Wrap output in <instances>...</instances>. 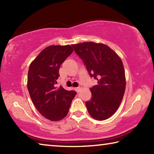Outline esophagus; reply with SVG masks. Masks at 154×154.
Segmentation results:
<instances>
[{
  "instance_id": "esophagus-1",
  "label": "esophagus",
  "mask_w": 154,
  "mask_h": 154,
  "mask_svg": "<svg viewBox=\"0 0 154 154\" xmlns=\"http://www.w3.org/2000/svg\"><path fill=\"white\" fill-rule=\"evenodd\" d=\"M82 87H80V86H79V87H78V88H77V92H80V90H82Z\"/></svg>"
}]
</instances>
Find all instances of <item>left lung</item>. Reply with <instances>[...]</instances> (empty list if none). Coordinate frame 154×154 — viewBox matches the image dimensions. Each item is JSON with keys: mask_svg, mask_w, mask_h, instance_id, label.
Here are the masks:
<instances>
[{"mask_svg": "<svg viewBox=\"0 0 154 154\" xmlns=\"http://www.w3.org/2000/svg\"><path fill=\"white\" fill-rule=\"evenodd\" d=\"M98 85L90 88L91 100L85 103L88 111L96 120L103 121L118 110L126 89V76L118 54L103 43L84 42L72 45Z\"/></svg>", "mask_w": 154, "mask_h": 154, "instance_id": "obj_1", "label": "left lung"}]
</instances>
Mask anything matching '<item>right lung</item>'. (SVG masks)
Instances as JSON below:
<instances>
[{
	"instance_id": "add662e5",
	"label": "right lung",
	"mask_w": 154,
	"mask_h": 154,
	"mask_svg": "<svg viewBox=\"0 0 154 154\" xmlns=\"http://www.w3.org/2000/svg\"><path fill=\"white\" fill-rule=\"evenodd\" d=\"M72 51L69 45L48 46L29 66L27 87L31 100L38 111L49 120L56 122L65 118L77 94L56 85L60 66Z\"/></svg>"
}]
</instances>
